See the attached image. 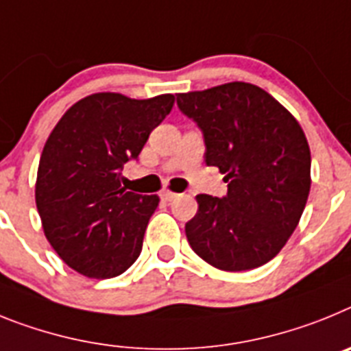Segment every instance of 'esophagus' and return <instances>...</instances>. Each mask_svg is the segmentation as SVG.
<instances>
[{
	"mask_svg": "<svg viewBox=\"0 0 351 351\" xmlns=\"http://www.w3.org/2000/svg\"><path fill=\"white\" fill-rule=\"evenodd\" d=\"M160 197H162L164 201H173L175 197H178V194L173 193V191H167V189H164L162 193H160Z\"/></svg>",
	"mask_w": 351,
	"mask_h": 351,
	"instance_id": "34e87169",
	"label": "esophagus"
}]
</instances>
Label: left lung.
I'll return each instance as SVG.
<instances>
[{
    "label": "left lung",
    "instance_id": "left-lung-1",
    "mask_svg": "<svg viewBox=\"0 0 351 351\" xmlns=\"http://www.w3.org/2000/svg\"><path fill=\"white\" fill-rule=\"evenodd\" d=\"M176 104L205 138L206 166L228 194H197L185 224L193 251L212 267L242 272L279 254L297 228L311 189V152L295 117L251 83L178 93Z\"/></svg>",
    "mask_w": 351,
    "mask_h": 351
}]
</instances>
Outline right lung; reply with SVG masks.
Wrapping results in <instances>:
<instances>
[{
  "label": "right lung",
  "mask_w": 351,
  "mask_h": 351,
  "mask_svg": "<svg viewBox=\"0 0 351 351\" xmlns=\"http://www.w3.org/2000/svg\"><path fill=\"white\" fill-rule=\"evenodd\" d=\"M173 104L171 93L145 100L93 93L75 102L45 141L36 173V210L45 239L75 272L109 279L141 254L158 196L121 187V169L138 158Z\"/></svg>",
  "instance_id": "right-lung-1"
}]
</instances>
